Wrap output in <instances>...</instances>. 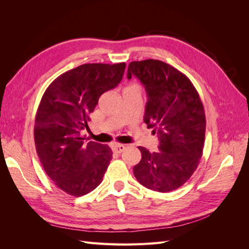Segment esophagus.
<instances>
[{
	"label": "esophagus",
	"instance_id": "34e87169",
	"mask_svg": "<svg viewBox=\"0 0 249 249\" xmlns=\"http://www.w3.org/2000/svg\"><path fill=\"white\" fill-rule=\"evenodd\" d=\"M124 148H125V146L124 144H114L112 146L113 152L116 153V154H120L122 152H124Z\"/></svg>",
	"mask_w": 249,
	"mask_h": 249
}]
</instances>
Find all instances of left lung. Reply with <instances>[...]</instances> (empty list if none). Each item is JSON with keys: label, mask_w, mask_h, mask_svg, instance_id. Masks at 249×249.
<instances>
[{"label": "left lung", "mask_w": 249, "mask_h": 249, "mask_svg": "<svg viewBox=\"0 0 249 249\" xmlns=\"http://www.w3.org/2000/svg\"><path fill=\"white\" fill-rule=\"evenodd\" d=\"M137 77L145 87L144 123L159 138V150L139 146L141 160L133 171L147 189L169 192L184 185L197 168L205 144L206 115L191 81L160 60L133 61L127 79Z\"/></svg>", "instance_id": "left-lung-1"}]
</instances>
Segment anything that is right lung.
<instances>
[{
  "instance_id": "right-lung-1",
  "label": "right lung",
  "mask_w": 249,
  "mask_h": 249,
  "mask_svg": "<svg viewBox=\"0 0 249 249\" xmlns=\"http://www.w3.org/2000/svg\"><path fill=\"white\" fill-rule=\"evenodd\" d=\"M125 63H88L62 73L43 93L34 140L44 171L60 189L82 196L99 186L112 159L106 144L87 141L89 114L100 96L123 80Z\"/></svg>"
}]
</instances>
